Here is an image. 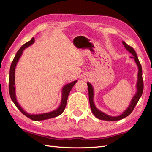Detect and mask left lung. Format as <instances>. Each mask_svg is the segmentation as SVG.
I'll use <instances>...</instances> for the list:
<instances>
[{
    "label": "left lung",
    "instance_id": "obj_1",
    "mask_svg": "<svg viewBox=\"0 0 152 152\" xmlns=\"http://www.w3.org/2000/svg\"><path fill=\"white\" fill-rule=\"evenodd\" d=\"M122 44H124L125 49L127 50L129 52L133 55V56L131 57L133 58L134 59L135 63H137V66L138 68V72L137 74V82L136 84L137 91H136V93H135V95L133 96V99H131L129 105L127 109H126L121 115H118V116H111L106 114L104 112L99 110L96 107L94 101H93V99H94V89H93L91 83L89 82L87 83L88 87V91H89V104H90V107H91V111L96 118H99V119H102V120L118 121V120H120V119L124 118L125 117H127V116H128L132 112H133L135 106H136V104H137L138 101H139L140 96H142V92H143L144 83H143V80H142V70L141 64L139 62V60L138 59L137 53L135 52V51L134 50L133 48H131L130 46H129V45H127L124 41L122 42Z\"/></svg>",
    "mask_w": 152,
    "mask_h": 152
}]
</instances>
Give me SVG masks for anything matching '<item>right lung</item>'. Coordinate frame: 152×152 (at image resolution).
<instances>
[{
    "label": "right lung",
    "mask_w": 152,
    "mask_h": 152,
    "mask_svg": "<svg viewBox=\"0 0 152 152\" xmlns=\"http://www.w3.org/2000/svg\"><path fill=\"white\" fill-rule=\"evenodd\" d=\"M34 38H32V39L27 42V43L23 45L21 47L20 49L18 50L17 53L15 54V56L14 57V60H13L12 63L10 66V79H9V93L10 95L13 102L14 103L15 105L16 106L19 110L21 111L23 114H24L25 116H27V118H30L32 120L34 121H42L45 120V119L53 118L57 116L61 115L63 111L64 110V108L66 107L67 99L69 96V93L70 90L72 89L73 86L75 85V83L78 82V80H75L72 82H70L69 83L64 85L62 89V93H61V104L59 107L57 109L54 110L49 112L47 113H43V114H31L29 113H27L26 111H25L22 108L21 106L19 105L18 103L17 99H16V95H15V67L17 65V63L18 61L20 59L21 55L23 53V51L28 47L31 46L32 44H34Z\"/></svg>",
    "instance_id": "obj_1"
}]
</instances>
